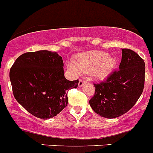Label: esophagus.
Here are the masks:
<instances>
[{"label":"esophagus","instance_id":"obj_1","mask_svg":"<svg viewBox=\"0 0 153 153\" xmlns=\"http://www.w3.org/2000/svg\"><path fill=\"white\" fill-rule=\"evenodd\" d=\"M84 83H86V81L84 80V79H79V83H78V85H79V87H82V86L84 84Z\"/></svg>","mask_w":153,"mask_h":153}]
</instances>
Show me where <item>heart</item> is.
I'll use <instances>...</instances> for the list:
<instances>
[{
  "instance_id": "b5f03b06",
  "label": "heart",
  "mask_w": 153,
  "mask_h": 153,
  "mask_svg": "<svg viewBox=\"0 0 153 153\" xmlns=\"http://www.w3.org/2000/svg\"><path fill=\"white\" fill-rule=\"evenodd\" d=\"M117 60L114 57H108V54L100 51H92L80 54L77 57L78 67L76 64L70 65V70L79 74L80 70L84 73H94L97 78L103 79L108 76L114 69Z\"/></svg>"
}]
</instances>
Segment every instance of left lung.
<instances>
[{
  "mask_svg": "<svg viewBox=\"0 0 153 153\" xmlns=\"http://www.w3.org/2000/svg\"><path fill=\"white\" fill-rule=\"evenodd\" d=\"M119 69L104 80L94 83L95 93L89 103L95 113L106 118L120 117L139 100L145 84V62L135 52L121 49Z\"/></svg>",
  "mask_w": 153,
  "mask_h": 153,
  "instance_id": "1",
  "label": "left lung"
}]
</instances>
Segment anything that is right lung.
Listing matches in <instances>:
<instances>
[{"mask_svg": "<svg viewBox=\"0 0 153 153\" xmlns=\"http://www.w3.org/2000/svg\"><path fill=\"white\" fill-rule=\"evenodd\" d=\"M13 94L30 114L42 119L56 116L67 106L69 90L79 80L64 76L62 58L56 52L41 50L21 55L10 70Z\"/></svg>", "mask_w": 153, "mask_h": 153, "instance_id": "1", "label": "right lung"}]
</instances>
